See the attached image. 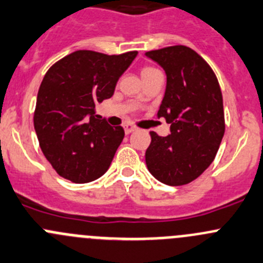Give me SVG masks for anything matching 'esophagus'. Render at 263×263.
I'll return each instance as SVG.
<instances>
[{
    "label": "esophagus",
    "instance_id": "34e87169",
    "mask_svg": "<svg viewBox=\"0 0 263 263\" xmlns=\"http://www.w3.org/2000/svg\"><path fill=\"white\" fill-rule=\"evenodd\" d=\"M135 131H136V127H134L132 124H126V126H124V132H126V135L132 134V132Z\"/></svg>",
    "mask_w": 263,
    "mask_h": 263
}]
</instances>
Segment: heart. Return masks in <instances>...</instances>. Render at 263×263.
<instances>
[{
    "label": "heart",
    "instance_id": "heart-1",
    "mask_svg": "<svg viewBox=\"0 0 263 263\" xmlns=\"http://www.w3.org/2000/svg\"><path fill=\"white\" fill-rule=\"evenodd\" d=\"M159 72L158 69H155V68H152V67H145L144 69L141 70V77H145V76L147 74H153V73H157Z\"/></svg>",
    "mask_w": 263,
    "mask_h": 263
}]
</instances>
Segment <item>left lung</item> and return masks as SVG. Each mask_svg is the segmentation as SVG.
<instances>
[{"label":"left lung","mask_w":263,"mask_h":263,"mask_svg":"<svg viewBox=\"0 0 263 263\" xmlns=\"http://www.w3.org/2000/svg\"><path fill=\"white\" fill-rule=\"evenodd\" d=\"M145 55L167 76L158 118L171 124L165 137L150 132L152 142L145 153L147 170L165 185H185L210 167L222 141L225 116L220 85L202 56L186 46Z\"/></svg>","instance_id":"obj_1"}]
</instances>
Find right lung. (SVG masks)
<instances>
[{"label": "right lung", "mask_w": 263, "mask_h": 263, "mask_svg": "<svg viewBox=\"0 0 263 263\" xmlns=\"http://www.w3.org/2000/svg\"><path fill=\"white\" fill-rule=\"evenodd\" d=\"M137 51L105 55L80 50L48 69L40 86L34 129L53 170L76 183L101 177L124 137L96 114L95 105L110 99L119 77Z\"/></svg>", "instance_id": "right-lung-1"}]
</instances>
